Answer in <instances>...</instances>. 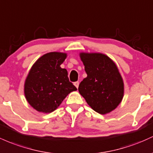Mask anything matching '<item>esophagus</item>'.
Masks as SVG:
<instances>
[{
  "instance_id": "obj_1",
  "label": "esophagus",
  "mask_w": 153,
  "mask_h": 153,
  "mask_svg": "<svg viewBox=\"0 0 153 153\" xmlns=\"http://www.w3.org/2000/svg\"><path fill=\"white\" fill-rule=\"evenodd\" d=\"M74 85H75V87H76V88H78V85H79V82H78V81L75 82V83H74Z\"/></svg>"
}]
</instances>
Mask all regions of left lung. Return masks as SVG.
I'll return each instance as SVG.
<instances>
[{
	"label": "left lung",
	"instance_id": "obj_1",
	"mask_svg": "<svg viewBox=\"0 0 153 153\" xmlns=\"http://www.w3.org/2000/svg\"><path fill=\"white\" fill-rule=\"evenodd\" d=\"M87 77L78 91L88 105L100 114L111 112L123 97V82L115 64L102 53H80Z\"/></svg>",
	"mask_w": 153,
	"mask_h": 153
}]
</instances>
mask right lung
<instances>
[{
    "label": "right lung",
    "mask_w": 153,
    "mask_h": 153,
    "mask_svg": "<svg viewBox=\"0 0 153 153\" xmlns=\"http://www.w3.org/2000/svg\"><path fill=\"white\" fill-rule=\"evenodd\" d=\"M66 56V53L51 52L38 59L32 67L25 81V94L38 111H54L70 92L77 90L69 80L66 69L60 67Z\"/></svg>",
    "instance_id": "obj_1"
}]
</instances>
